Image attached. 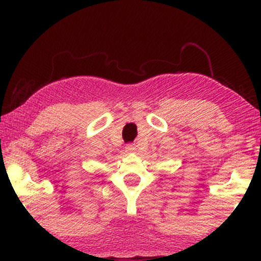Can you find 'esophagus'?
Returning <instances> with one entry per match:
<instances>
[{
	"label": "esophagus",
	"instance_id": "esophagus-1",
	"mask_svg": "<svg viewBox=\"0 0 261 261\" xmlns=\"http://www.w3.org/2000/svg\"><path fill=\"white\" fill-rule=\"evenodd\" d=\"M126 149H127V152H129V153L137 152L138 146L135 145V144H127V146H126Z\"/></svg>",
	"mask_w": 261,
	"mask_h": 261
}]
</instances>
